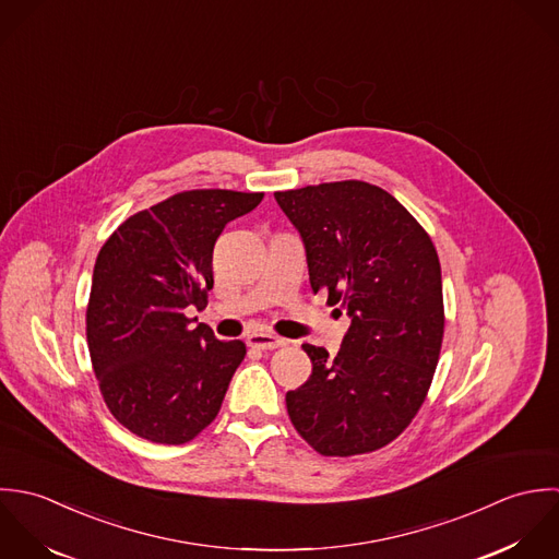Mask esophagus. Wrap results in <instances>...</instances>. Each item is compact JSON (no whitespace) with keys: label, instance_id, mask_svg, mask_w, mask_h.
Listing matches in <instances>:
<instances>
[{"label":"esophagus","instance_id":"1","mask_svg":"<svg viewBox=\"0 0 559 559\" xmlns=\"http://www.w3.org/2000/svg\"><path fill=\"white\" fill-rule=\"evenodd\" d=\"M246 343L257 349H276V347L285 345V338L270 335V333H252V335H248Z\"/></svg>","mask_w":559,"mask_h":559}]
</instances>
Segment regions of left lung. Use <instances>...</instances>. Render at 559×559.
<instances>
[{"instance_id": "8db88e82", "label": "left lung", "mask_w": 559, "mask_h": 559, "mask_svg": "<svg viewBox=\"0 0 559 559\" xmlns=\"http://www.w3.org/2000/svg\"><path fill=\"white\" fill-rule=\"evenodd\" d=\"M274 199L302 237L313 292H326L349 318L336 356L302 345L313 373L287 391L289 419L322 455L380 449L408 428L439 362L445 313L437 248L400 201L365 181Z\"/></svg>"}]
</instances>
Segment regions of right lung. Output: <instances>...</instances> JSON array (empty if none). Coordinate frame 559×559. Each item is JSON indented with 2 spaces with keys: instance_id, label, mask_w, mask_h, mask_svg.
Segmentation results:
<instances>
[{
  "instance_id": "right-lung-1",
  "label": "right lung",
  "mask_w": 559,
  "mask_h": 559,
  "mask_svg": "<svg viewBox=\"0 0 559 559\" xmlns=\"http://www.w3.org/2000/svg\"><path fill=\"white\" fill-rule=\"evenodd\" d=\"M261 192L190 190L120 224L99 250L86 336L114 419L140 439L181 445L223 406L246 356L186 316L214 287V246L224 226L252 212Z\"/></svg>"
}]
</instances>
